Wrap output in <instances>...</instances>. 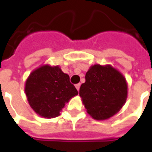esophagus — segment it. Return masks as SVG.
Wrapping results in <instances>:
<instances>
[{
    "mask_svg": "<svg viewBox=\"0 0 152 152\" xmlns=\"http://www.w3.org/2000/svg\"><path fill=\"white\" fill-rule=\"evenodd\" d=\"M80 84H76V89H77V90H78V91H79V89H80Z\"/></svg>",
    "mask_w": 152,
    "mask_h": 152,
    "instance_id": "obj_1",
    "label": "esophagus"
}]
</instances>
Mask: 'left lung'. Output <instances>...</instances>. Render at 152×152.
I'll return each mask as SVG.
<instances>
[{
  "label": "left lung",
  "instance_id": "left-lung-1",
  "mask_svg": "<svg viewBox=\"0 0 152 152\" xmlns=\"http://www.w3.org/2000/svg\"><path fill=\"white\" fill-rule=\"evenodd\" d=\"M79 94L87 113L94 120L105 121L116 114L126 102L127 80L110 64H94L86 74Z\"/></svg>",
  "mask_w": 152,
  "mask_h": 152
}]
</instances>
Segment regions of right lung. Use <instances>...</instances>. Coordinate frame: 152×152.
Returning a JSON list of instances; mask_svg holds the SVG:
<instances>
[{"instance_id":"1","label":"right lung","mask_w":152,"mask_h":152,"mask_svg":"<svg viewBox=\"0 0 152 152\" xmlns=\"http://www.w3.org/2000/svg\"><path fill=\"white\" fill-rule=\"evenodd\" d=\"M24 91L31 108L43 118L58 116L66 102L78 94L69 76L58 65L43 64L25 81Z\"/></svg>"}]
</instances>
